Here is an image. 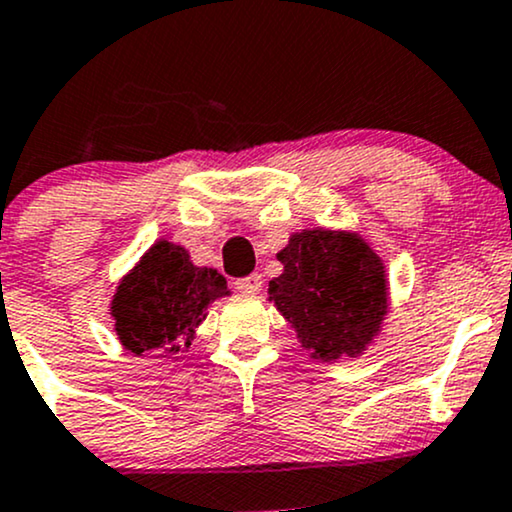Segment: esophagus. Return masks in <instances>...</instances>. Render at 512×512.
I'll use <instances>...</instances> for the list:
<instances>
[{"instance_id":"esophagus-1","label":"esophagus","mask_w":512,"mask_h":512,"mask_svg":"<svg viewBox=\"0 0 512 512\" xmlns=\"http://www.w3.org/2000/svg\"><path fill=\"white\" fill-rule=\"evenodd\" d=\"M236 289L240 293H260L262 291V276L260 274L243 276V279L236 281Z\"/></svg>"}]
</instances>
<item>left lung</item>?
<instances>
[{"label":"left lung","mask_w":512,"mask_h":512,"mask_svg":"<svg viewBox=\"0 0 512 512\" xmlns=\"http://www.w3.org/2000/svg\"><path fill=\"white\" fill-rule=\"evenodd\" d=\"M284 272L269 281V301L296 330L310 358H356L373 344L387 315V274L356 231L305 228L276 252Z\"/></svg>","instance_id":"left-lung-1"}]
</instances>
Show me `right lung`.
Here are the masks:
<instances>
[{
	"instance_id": "1",
	"label": "right lung",
	"mask_w": 512,
	"mask_h": 512,
	"mask_svg": "<svg viewBox=\"0 0 512 512\" xmlns=\"http://www.w3.org/2000/svg\"><path fill=\"white\" fill-rule=\"evenodd\" d=\"M231 296L226 279L197 267L182 245L158 240L117 284L110 315L120 344L132 354L190 349L209 305Z\"/></svg>"
}]
</instances>
